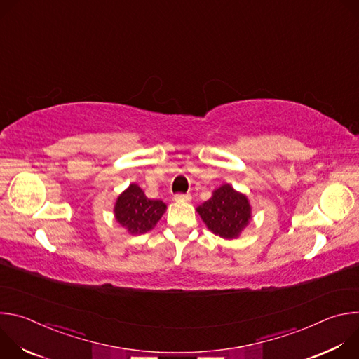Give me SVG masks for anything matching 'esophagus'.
<instances>
[{
    "instance_id": "34e87169",
    "label": "esophagus",
    "mask_w": 359,
    "mask_h": 359,
    "mask_svg": "<svg viewBox=\"0 0 359 359\" xmlns=\"http://www.w3.org/2000/svg\"><path fill=\"white\" fill-rule=\"evenodd\" d=\"M173 198H175L176 201H190L191 196H190V194H176Z\"/></svg>"
}]
</instances>
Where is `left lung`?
I'll return each instance as SVG.
<instances>
[{"label":"left lung","mask_w":359,"mask_h":359,"mask_svg":"<svg viewBox=\"0 0 359 359\" xmlns=\"http://www.w3.org/2000/svg\"><path fill=\"white\" fill-rule=\"evenodd\" d=\"M196 210L213 234L227 240L240 237L252 217L247 196L229 183L213 190L212 197Z\"/></svg>","instance_id":"obj_1"}]
</instances>
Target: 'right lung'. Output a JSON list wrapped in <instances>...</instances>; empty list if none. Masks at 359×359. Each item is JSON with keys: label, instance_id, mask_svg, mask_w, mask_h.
I'll return each mask as SVG.
<instances>
[{"label": "right lung", "instance_id": "obj_1", "mask_svg": "<svg viewBox=\"0 0 359 359\" xmlns=\"http://www.w3.org/2000/svg\"><path fill=\"white\" fill-rule=\"evenodd\" d=\"M168 206L162 200L146 197L139 184L130 183L116 198L115 220L132 236L144 234L158 224Z\"/></svg>", "mask_w": 359, "mask_h": 359}]
</instances>
